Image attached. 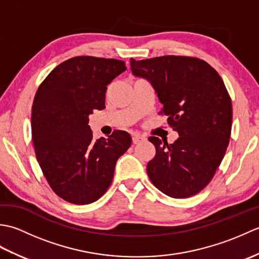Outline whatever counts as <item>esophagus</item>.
I'll use <instances>...</instances> for the list:
<instances>
[{
    "label": "esophagus",
    "mask_w": 259,
    "mask_h": 259,
    "mask_svg": "<svg viewBox=\"0 0 259 259\" xmlns=\"http://www.w3.org/2000/svg\"><path fill=\"white\" fill-rule=\"evenodd\" d=\"M144 140H145L144 137H141V136H139V135H134V136H133V142H134L135 145H136V144H139V142L144 141Z\"/></svg>",
    "instance_id": "34e87169"
}]
</instances>
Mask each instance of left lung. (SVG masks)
Listing matches in <instances>:
<instances>
[{
	"label": "left lung",
	"mask_w": 259,
	"mask_h": 259,
	"mask_svg": "<svg viewBox=\"0 0 259 259\" xmlns=\"http://www.w3.org/2000/svg\"><path fill=\"white\" fill-rule=\"evenodd\" d=\"M130 68L150 82L161 113L179 135L174 144L149 138L156 147L147 164L151 183L172 198L198 194L221 164L232 133V100L223 79L203 60L190 57L130 59Z\"/></svg>",
	"instance_id": "obj_1"
}]
</instances>
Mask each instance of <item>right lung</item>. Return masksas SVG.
Segmentation results:
<instances>
[{
    "mask_svg": "<svg viewBox=\"0 0 259 259\" xmlns=\"http://www.w3.org/2000/svg\"><path fill=\"white\" fill-rule=\"evenodd\" d=\"M125 70L120 60L75 57L54 68L35 93L31 119L37 162L53 191L71 203L98 200L131 145L130 135L119 130L95 140L89 125L93 110L106 108L108 84Z\"/></svg>",
    "mask_w": 259,
    "mask_h": 259,
    "instance_id": "add662e5",
    "label": "right lung"
}]
</instances>
